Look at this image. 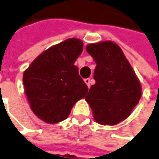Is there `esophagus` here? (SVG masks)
<instances>
[{
  "mask_svg": "<svg viewBox=\"0 0 159 159\" xmlns=\"http://www.w3.org/2000/svg\"><path fill=\"white\" fill-rule=\"evenodd\" d=\"M84 83L87 84V86H88V87H90V84H91V79H90V78H85V79H84Z\"/></svg>",
  "mask_w": 159,
  "mask_h": 159,
  "instance_id": "obj_1",
  "label": "esophagus"
}]
</instances>
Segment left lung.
I'll return each instance as SVG.
<instances>
[{
  "instance_id": "obj_1",
  "label": "left lung",
  "mask_w": 159,
  "mask_h": 159,
  "mask_svg": "<svg viewBox=\"0 0 159 159\" xmlns=\"http://www.w3.org/2000/svg\"><path fill=\"white\" fill-rule=\"evenodd\" d=\"M86 52L96 64L95 84L85 96L94 120L115 125L129 116L140 100V82L121 48L111 41L91 43Z\"/></svg>"
}]
</instances>
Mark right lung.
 <instances>
[{
	"mask_svg": "<svg viewBox=\"0 0 159 159\" xmlns=\"http://www.w3.org/2000/svg\"><path fill=\"white\" fill-rule=\"evenodd\" d=\"M82 52L80 39H67L42 52L24 71V93L41 120L48 124L65 120L74 105L85 96L87 85L75 65Z\"/></svg>",
	"mask_w": 159,
	"mask_h": 159,
	"instance_id": "1",
	"label": "right lung"
}]
</instances>
